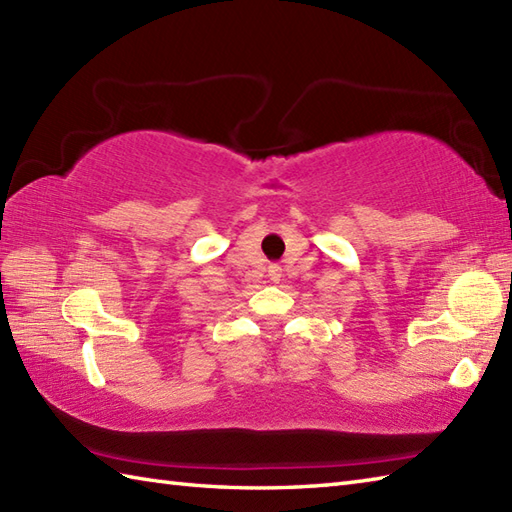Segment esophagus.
I'll return each instance as SVG.
<instances>
[{
    "label": "esophagus",
    "mask_w": 512,
    "mask_h": 512,
    "mask_svg": "<svg viewBox=\"0 0 512 512\" xmlns=\"http://www.w3.org/2000/svg\"><path fill=\"white\" fill-rule=\"evenodd\" d=\"M268 277H270V281H275V284H277V281L281 279V268L279 266H270L268 268Z\"/></svg>",
    "instance_id": "34e87169"
}]
</instances>
